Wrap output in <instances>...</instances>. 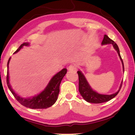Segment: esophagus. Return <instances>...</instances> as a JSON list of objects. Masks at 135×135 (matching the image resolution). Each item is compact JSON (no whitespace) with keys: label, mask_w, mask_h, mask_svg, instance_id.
Masks as SVG:
<instances>
[{"label":"esophagus","mask_w":135,"mask_h":135,"mask_svg":"<svg viewBox=\"0 0 135 135\" xmlns=\"http://www.w3.org/2000/svg\"><path fill=\"white\" fill-rule=\"evenodd\" d=\"M68 70L70 71H73V70H76V66L75 65H70L69 67H68Z\"/></svg>","instance_id":"obj_1"}]
</instances>
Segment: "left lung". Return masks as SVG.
Wrapping results in <instances>:
<instances>
[{"label": "left lung", "instance_id": "1", "mask_svg": "<svg viewBox=\"0 0 135 135\" xmlns=\"http://www.w3.org/2000/svg\"><path fill=\"white\" fill-rule=\"evenodd\" d=\"M108 44H112L114 49L117 51L120 60L122 61L123 69L124 72L123 61L121 56H120L119 47H118L117 44L115 43V42L113 41L112 39H110L107 35H104L103 41L101 42V44L105 45ZM77 73L78 74L79 76V91L84 100L88 103L99 104L107 102V101H110L113 98H114L117 95L118 93H119L120 89L122 88L123 81L121 82V84H120L119 90L115 93L111 94V95H105V94H99L91 88V86L89 85L88 81H87L86 78L85 77L84 74L81 71L78 70Z\"/></svg>", "mask_w": 135, "mask_h": 135}]
</instances>
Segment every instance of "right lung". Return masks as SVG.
Instances as JSON below:
<instances>
[{"label":"right lung","mask_w":135,"mask_h":135,"mask_svg":"<svg viewBox=\"0 0 135 135\" xmlns=\"http://www.w3.org/2000/svg\"><path fill=\"white\" fill-rule=\"evenodd\" d=\"M30 46L29 42H23L19 48L16 50V51L14 52V53H16L20 50L23 48V46ZM11 57L9 59L8 61V70H7V76H6V82L7 85L11 91L13 95L15 97L19 103L21 105L25 107L32 109H44V108H47L53 105L56 103V100H57V97L59 95V91H60V84L63 77L65 76L66 73H67V69L64 68L60 72L56 74L55 75L52 77L50 81L49 82L48 85L46 87L41 93L37 95H35L32 97L30 98H23L22 97L18 95L15 93L12 88L11 84L9 83V63L10 61Z\"/></svg>","instance_id":"right-lung-1"}]
</instances>
